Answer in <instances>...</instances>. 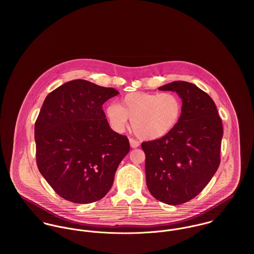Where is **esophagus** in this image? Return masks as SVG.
<instances>
[{
	"mask_svg": "<svg viewBox=\"0 0 254 254\" xmlns=\"http://www.w3.org/2000/svg\"><path fill=\"white\" fill-rule=\"evenodd\" d=\"M129 142H130V145H131V147H132V148H137V147L140 145L139 142L135 141L134 139H130V140H129Z\"/></svg>",
	"mask_w": 254,
	"mask_h": 254,
	"instance_id": "obj_1",
	"label": "esophagus"
}]
</instances>
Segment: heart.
<instances>
[{
    "instance_id": "heart-1",
    "label": "heart",
    "mask_w": 254,
    "mask_h": 254,
    "mask_svg": "<svg viewBox=\"0 0 254 254\" xmlns=\"http://www.w3.org/2000/svg\"><path fill=\"white\" fill-rule=\"evenodd\" d=\"M182 110L181 99L174 93L134 92L125 95L119 106L109 104L106 113L115 132H124L129 119L134 133L140 139L156 140L174 129Z\"/></svg>"
}]
</instances>
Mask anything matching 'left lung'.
<instances>
[{
  "label": "left lung",
  "instance_id": "obj_1",
  "mask_svg": "<svg viewBox=\"0 0 254 254\" xmlns=\"http://www.w3.org/2000/svg\"><path fill=\"white\" fill-rule=\"evenodd\" d=\"M158 90L176 92L183 110L172 131L142 144L146 186L157 200L178 205L196 196L216 173L222 120L213 100L194 84L174 81Z\"/></svg>",
  "mask_w": 254,
  "mask_h": 254
}]
</instances>
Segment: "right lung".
I'll return each mask as SVG.
<instances>
[{"instance_id":"add662e5","label":"right lung","mask_w":254,"mask_h":254,"mask_svg":"<svg viewBox=\"0 0 254 254\" xmlns=\"http://www.w3.org/2000/svg\"><path fill=\"white\" fill-rule=\"evenodd\" d=\"M119 92L77 79L44 101L35 123L38 169L55 191L75 203L109 192L130 150L126 136L111 130L103 105Z\"/></svg>"}]
</instances>
